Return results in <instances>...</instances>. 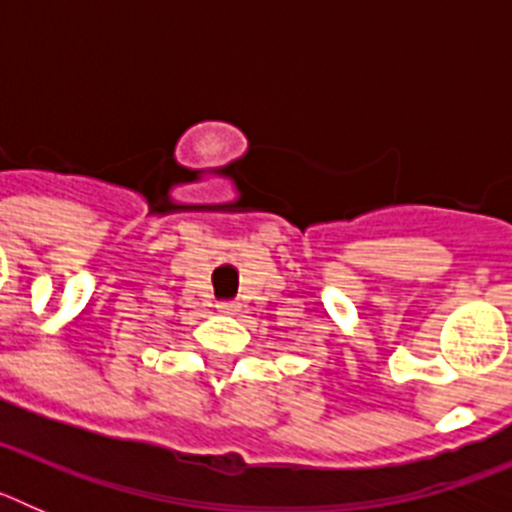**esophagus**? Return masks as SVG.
Listing matches in <instances>:
<instances>
[{
	"instance_id": "1",
	"label": "esophagus",
	"mask_w": 512,
	"mask_h": 512,
	"mask_svg": "<svg viewBox=\"0 0 512 512\" xmlns=\"http://www.w3.org/2000/svg\"><path fill=\"white\" fill-rule=\"evenodd\" d=\"M217 310H220V312H228V315H230V312L238 310V302H235V300H223V302H217Z\"/></svg>"
}]
</instances>
